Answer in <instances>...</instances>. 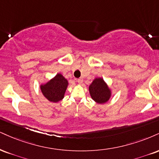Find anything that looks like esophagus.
I'll return each instance as SVG.
<instances>
[{
    "label": "esophagus",
    "mask_w": 159,
    "mask_h": 159,
    "mask_svg": "<svg viewBox=\"0 0 159 159\" xmlns=\"http://www.w3.org/2000/svg\"><path fill=\"white\" fill-rule=\"evenodd\" d=\"M77 82L79 84H81L83 83V79H82V78H78L77 80Z\"/></svg>",
    "instance_id": "34e87169"
}]
</instances>
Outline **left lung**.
Here are the masks:
<instances>
[{"label": "left lung", "mask_w": 159, "mask_h": 159, "mask_svg": "<svg viewBox=\"0 0 159 159\" xmlns=\"http://www.w3.org/2000/svg\"><path fill=\"white\" fill-rule=\"evenodd\" d=\"M92 98L98 104L106 103L110 98V89L101 78H95L89 87Z\"/></svg>", "instance_id": "8db88e82"}]
</instances>
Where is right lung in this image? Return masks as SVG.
<instances>
[{"mask_svg":"<svg viewBox=\"0 0 159 159\" xmlns=\"http://www.w3.org/2000/svg\"><path fill=\"white\" fill-rule=\"evenodd\" d=\"M68 85L67 80L61 74H57L48 83L41 86L42 93L49 101L58 102L64 98Z\"/></svg>","mask_w":159,"mask_h":159,"instance_id":"1","label":"right lung"}]
</instances>
